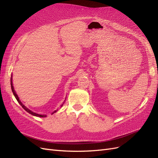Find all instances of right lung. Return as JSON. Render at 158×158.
Wrapping results in <instances>:
<instances>
[{
  "instance_id": "right-lung-1",
  "label": "right lung",
  "mask_w": 158,
  "mask_h": 158,
  "mask_svg": "<svg viewBox=\"0 0 158 158\" xmlns=\"http://www.w3.org/2000/svg\"><path fill=\"white\" fill-rule=\"evenodd\" d=\"M10 84H11V88H12V91L14 95V96H15V98H16V100L18 101V102L19 103H20V105L23 107V109H25L27 113H29L30 114H32V115H33V116H36V117H47L46 115H45V114H37V113H34V112L31 111V110H30L29 109H27V108L24 106V105H23V104L20 102V99H19V98H18V95L16 94V92H15V90H14V86H13V84H12V75L11 76V78H10ZM64 103L61 105V107L63 106ZM56 111H57V110H55V111H53V112L52 113V114L55 113L56 112Z\"/></svg>"
}]
</instances>
